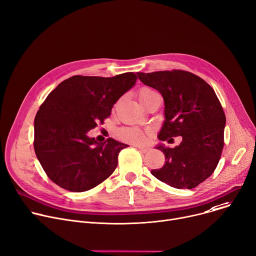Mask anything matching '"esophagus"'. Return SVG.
Listing matches in <instances>:
<instances>
[{
    "label": "esophagus",
    "instance_id": "34e87169",
    "mask_svg": "<svg viewBox=\"0 0 256 256\" xmlns=\"http://www.w3.org/2000/svg\"><path fill=\"white\" fill-rule=\"evenodd\" d=\"M136 148L142 153H146L148 151V147H146V146H136Z\"/></svg>",
    "mask_w": 256,
    "mask_h": 256
}]
</instances>
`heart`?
Returning a JSON list of instances; mask_svg holds the SVG:
<instances>
[{
	"instance_id": "heart-1",
	"label": "heart",
	"mask_w": 256,
	"mask_h": 256,
	"mask_svg": "<svg viewBox=\"0 0 256 256\" xmlns=\"http://www.w3.org/2000/svg\"><path fill=\"white\" fill-rule=\"evenodd\" d=\"M154 92H155L151 88H142L140 92H138V99H140V102H143L150 95L154 94ZM120 136L126 142H130L132 144H138L144 141L143 132L138 128H124L120 132Z\"/></svg>"
}]
</instances>
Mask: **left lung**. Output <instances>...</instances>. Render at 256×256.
I'll return each mask as SVG.
<instances>
[{
  "label": "left lung",
  "instance_id": "left-lung-1",
  "mask_svg": "<svg viewBox=\"0 0 256 256\" xmlns=\"http://www.w3.org/2000/svg\"><path fill=\"white\" fill-rule=\"evenodd\" d=\"M144 84L157 90L164 100V122L158 138L170 143L182 136L174 148L158 144L166 164L151 174L170 187L193 189L214 172L224 148L226 115L214 88L201 78L182 70L136 72Z\"/></svg>",
  "mask_w": 256,
  "mask_h": 256
}]
</instances>
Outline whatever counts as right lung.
<instances>
[{"label": "right lung", "instance_id": "obj_1", "mask_svg": "<svg viewBox=\"0 0 256 256\" xmlns=\"http://www.w3.org/2000/svg\"><path fill=\"white\" fill-rule=\"evenodd\" d=\"M136 82L126 72L112 78L74 76L59 84L34 118V151L44 172L59 187L84 192L105 180L128 147L112 138L103 143L88 132L111 114V109Z\"/></svg>", "mask_w": 256, "mask_h": 256}]
</instances>
